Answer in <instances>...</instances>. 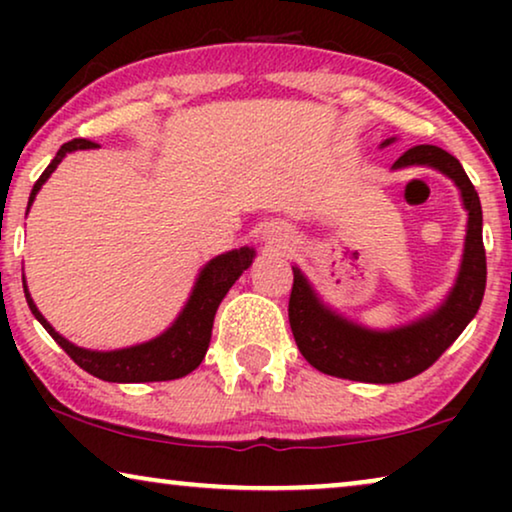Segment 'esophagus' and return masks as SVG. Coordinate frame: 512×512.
<instances>
[{
    "mask_svg": "<svg viewBox=\"0 0 512 512\" xmlns=\"http://www.w3.org/2000/svg\"><path fill=\"white\" fill-rule=\"evenodd\" d=\"M263 242H265V247H270V249H284V247H289L291 235L286 228L270 223V226L263 230Z\"/></svg>",
    "mask_w": 512,
    "mask_h": 512,
    "instance_id": "obj_1",
    "label": "esophagus"
}]
</instances>
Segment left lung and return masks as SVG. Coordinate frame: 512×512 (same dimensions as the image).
<instances>
[{"instance_id": "1", "label": "left lung", "mask_w": 512, "mask_h": 512, "mask_svg": "<svg viewBox=\"0 0 512 512\" xmlns=\"http://www.w3.org/2000/svg\"><path fill=\"white\" fill-rule=\"evenodd\" d=\"M394 142L396 137H389L380 146L384 149ZM405 167H431L452 179L459 188L468 221L457 279L436 310L403 326L368 328L326 305L303 270L293 265V289L289 298L293 338L307 363L326 375L370 384L410 380L433 366V361L459 338L480 310L487 284V258L482 247L478 191L466 177L459 160L438 146H412L391 165V170H405Z\"/></svg>"}]
</instances>
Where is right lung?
<instances>
[{
  "mask_svg": "<svg viewBox=\"0 0 512 512\" xmlns=\"http://www.w3.org/2000/svg\"><path fill=\"white\" fill-rule=\"evenodd\" d=\"M97 144L88 142V139H72V142L62 144L60 151L55 153L51 165L46 167L44 174L37 179L30 202H27V212H30L34 198L41 191V186L46 184L48 177L55 172V167L62 163V158L72 151L81 149H95ZM256 251L254 247H240L226 254L212 258L202 265L195 279L191 296H188L184 310L179 312V317L172 321L170 328H165L163 333L156 338L139 342V345L123 347V349H111V352H97V349H86L74 345L67 338L55 331L48 324L44 314L39 312V307L34 305V300L27 291L25 277H23V289L27 305L41 326L46 328L48 335L72 356L76 366H81L86 373L100 377L104 382H165V380H179L188 373H193L205 359L209 340H212V326H214V314L219 310L221 300L226 298L244 270L254 263Z\"/></svg>",
  "mask_w": 512,
  "mask_h": 512,
  "instance_id": "obj_1",
  "label": "right lung"
}]
</instances>
